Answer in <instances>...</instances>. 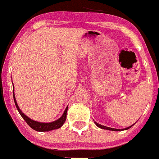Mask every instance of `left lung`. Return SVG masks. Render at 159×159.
<instances>
[{
	"instance_id": "left-lung-1",
	"label": "left lung",
	"mask_w": 159,
	"mask_h": 159,
	"mask_svg": "<svg viewBox=\"0 0 159 159\" xmlns=\"http://www.w3.org/2000/svg\"><path fill=\"white\" fill-rule=\"evenodd\" d=\"M94 124L98 126V128H100V129H106V130H111V131H124V130H127L130 129V128L131 127V126L133 125H131L129 126V127L126 128V129H112V128H109V127H107V126H105V125H102L98 124V123H97L96 121H94Z\"/></svg>"
}]
</instances>
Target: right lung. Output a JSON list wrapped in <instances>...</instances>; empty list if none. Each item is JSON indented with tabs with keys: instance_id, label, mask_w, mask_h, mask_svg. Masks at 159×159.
I'll use <instances>...</instances> for the list:
<instances>
[{
	"instance_id": "right-lung-1",
	"label": "right lung",
	"mask_w": 159,
	"mask_h": 159,
	"mask_svg": "<svg viewBox=\"0 0 159 159\" xmlns=\"http://www.w3.org/2000/svg\"><path fill=\"white\" fill-rule=\"evenodd\" d=\"M13 96H14V103H15L16 108H17V109L19 111V113H20V115H21V117L24 118V120L26 121L27 124H28L31 129L35 130V131H42L43 132V131H51V130L57 129L63 125L65 120H66L67 111H68V106H67V108H65L63 115H62L58 119L56 120V121H52V122H47V123L39 122V121H34V120L30 119V118H28L27 115H25V114L21 111V110L20 109L18 105H17V101H16V98H15V95H14V89L13 90Z\"/></svg>"
}]
</instances>
